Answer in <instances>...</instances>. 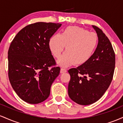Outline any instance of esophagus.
I'll return each instance as SVG.
<instances>
[{
	"instance_id": "esophagus-1",
	"label": "esophagus",
	"mask_w": 123,
	"mask_h": 123,
	"mask_svg": "<svg viewBox=\"0 0 123 123\" xmlns=\"http://www.w3.org/2000/svg\"><path fill=\"white\" fill-rule=\"evenodd\" d=\"M66 69L65 68H62L61 69V73H65L66 72Z\"/></svg>"
}]
</instances>
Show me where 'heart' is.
<instances>
[{
  "instance_id": "b5f03b06",
  "label": "heart",
  "mask_w": 123,
  "mask_h": 123,
  "mask_svg": "<svg viewBox=\"0 0 123 123\" xmlns=\"http://www.w3.org/2000/svg\"><path fill=\"white\" fill-rule=\"evenodd\" d=\"M98 43V35L78 26L66 28L61 35H55L50 40L53 55L60 58L66 46L65 53L58 62L62 66L83 65L91 58Z\"/></svg>"
}]
</instances>
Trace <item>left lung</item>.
Segmentation results:
<instances>
[{"label": "left lung", "instance_id": "left-lung-1", "mask_svg": "<svg viewBox=\"0 0 123 123\" xmlns=\"http://www.w3.org/2000/svg\"><path fill=\"white\" fill-rule=\"evenodd\" d=\"M92 26L98 37L96 50L87 62L68 70L69 96L81 105L92 104L102 97L112 81L115 68V53L111 42L100 28Z\"/></svg>", "mask_w": 123, "mask_h": 123}]
</instances>
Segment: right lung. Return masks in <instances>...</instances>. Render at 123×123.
Returning a JSON list of instances; mask_svg holds the SVG:
<instances>
[{"instance_id":"add662e5","label":"right lung","mask_w":123,"mask_h":123,"mask_svg":"<svg viewBox=\"0 0 123 123\" xmlns=\"http://www.w3.org/2000/svg\"><path fill=\"white\" fill-rule=\"evenodd\" d=\"M61 24L39 22L22 28L8 51V75L12 88L25 102L37 104L49 97L60 73L50 49V38Z\"/></svg>"}]
</instances>
